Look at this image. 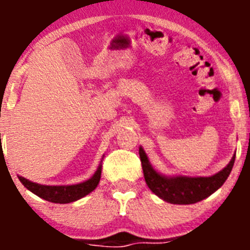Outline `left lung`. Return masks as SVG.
<instances>
[{
	"label": "left lung",
	"mask_w": 250,
	"mask_h": 250,
	"mask_svg": "<svg viewBox=\"0 0 250 250\" xmlns=\"http://www.w3.org/2000/svg\"><path fill=\"white\" fill-rule=\"evenodd\" d=\"M144 178L147 187L160 199L170 204H194L215 193L225 183L233 169L235 154L229 164L210 176H185L164 175L156 171L150 164L146 152L143 146L139 147Z\"/></svg>",
	"instance_id": "8db88e82"
}]
</instances>
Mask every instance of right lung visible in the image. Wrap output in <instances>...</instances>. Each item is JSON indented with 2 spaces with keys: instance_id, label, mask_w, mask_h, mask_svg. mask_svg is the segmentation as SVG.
<instances>
[{
  "instance_id": "1",
  "label": "right lung",
  "mask_w": 250,
  "mask_h": 250,
  "mask_svg": "<svg viewBox=\"0 0 250 250\" xmlns=\"http://www.w3.org/2000/svg\"><path fill=\"white\" fill-rule=\"evenodd\" d=\"M103 158H101L100 164H99L98 169L94 173V175L90 179L85 180L79 184H72V185H42L37 184V183L31 182L28 179L20 176V182L22 185L30 190L31 193H34L35 195L42 198V199L47 200L51 203H56V204H67V203L76 202V200L81 199L87 194L91 193L92 190L96 189L99 185L101 178V167H103Z\"/></svg>"
}]
</instances>
